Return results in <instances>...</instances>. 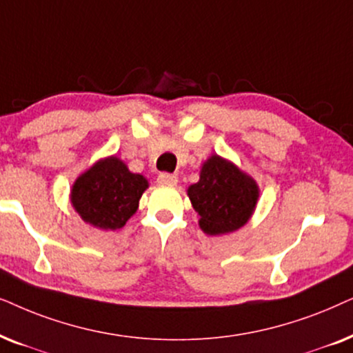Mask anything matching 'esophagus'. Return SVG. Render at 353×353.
<instances>
[{
  "label": "esophagus",
  "mask_w": 353,
  "mask_h": 353,
  "mask_svg": "<svg viewBox=\"0 0 353 353\" xmlns=\"http://www.w3.org/2000/svg\"><path fill=\"white\" fill-rule=\"evenodd\" d=\"M158 182H159V184H166V185H176L177 184V176H176V174L161 172L158 176Z\"/></svg>",
  "instance_id": "34e87169"
}]
</instances>
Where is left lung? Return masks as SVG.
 Here are the masks:
<instances>
[{
  "label": "left lung",
  "mask_w": 353,
  "mask_h": 353,
  "mask_svg": "<svg viewBox=\"0 0 353 353\" xmlns=\"http://www.w3.org/2000/svg\"><path fill=\"white\" fill-rule=\"evenodd\" d=\"M189 199L200 214V228L210 236L237 231L250 218L258 200L252 177L219 157L203 164L200 181L189 187Z\"/></svg>",
  "instance_id": "left-lung-1"
}]
</instances>
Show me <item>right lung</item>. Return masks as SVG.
<instances>
[{
	"label": "right lung",
	"instance_id": "obj_1",
	"mask_svg": "<svg viewBox=\"0 0 353 353\" xmlns=\"http://www.w3.org/2000/svg\"><path fill=\"white\" fill-rule=\"evenodd\" d=\"M148 182L116 157L101 159L82 174L70 192L75 211L100 229H119L137 211Z\"/></svg>",
	"mask_w": 353,
	"mask_h": 353
}]
</instances>
